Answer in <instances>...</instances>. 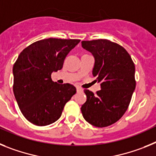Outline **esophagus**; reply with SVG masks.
Here are the masks:
<instances>
[{"instance_id":"esophagus-1","label":"esophagus","mask_w":156,"mask_h":156,"mask_svg":"<svg viewBox=\"0 0 156 156\" xmlns=\"http://www.w3.org/2000/svg\"><path fill=\"white\" fill-rule=\"evenodd\" d=\"M76 89H77V92H82V91H83V89H82V88L78 87V86L76 88Z\"/></svg>"}]
</instances>
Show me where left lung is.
Instances as JSON below:
<instances>
[{
	"mask_svg": "<svg viewBox=\"0 0 156 156\" xmlns=\"http://www.w3.org/2000/svg\"><path fill=\"white\" fill-rule=\"evenodd\" d=\"M82 46L94 57L93 75L101 89L96 94L84 90L87 100L82 115L94 126H108L122 117L130 103L136 87L134 63L122 46L109 40L82 41Z\"/></svg>",
	"mask_w": 156,
	"mask_h": 156,
	"instance_id": "left-lung-1",
	"label": "left lung"
}]
</instances>
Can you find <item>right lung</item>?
<instances>
[{
	"instance_id": "1",
	"label": "right lung",
	"mask_w": 156,
	"mask_h": 156,
	"mask_svg": "<svg viewBox=\"0 0 156 156\" xmlns=\"http://www.w3.org/2000/svg\"><path fill=\"white\" fill-rule=\"evenodd\" d=\"M80 40L48 38L24 48L13 66V92L20 111L34 125L44 126L57 121L65 104L76 93L70 84L51 78L61 70L67 54Z\"/></svg>"
}]
</instances>
